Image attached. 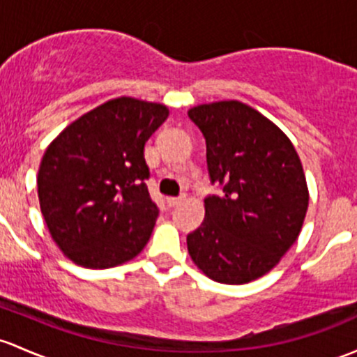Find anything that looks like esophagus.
<instances>
[{"label": "esophagus", "instance_id": "34e87169", "mask_svg": "<svg viewBox=\"0 0 357 357\" xmlns=\"http://www.w3.org/2000/svg\"><path fill=\"white\" fill-rule=\"evenodd\" d=\"M183 200H185V195H181V197H169L167 204H169V207H178Z\"/></svg>", "mask_w": 357, "mask_h": 357}]
</instances>
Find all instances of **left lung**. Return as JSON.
Instances as JSON below:
<instances>
[{
  "mask_svg": "<svg viewBox=\"0 0 357 357\" xmlns=\"http://www.w3.org/2000/svg\"><path fill=\"white\" fill-rule=\"evenodd\" d=\"M204 133L207 169L219 195L205 198V219L186 243L212 280L246 284L270 272L296 243L307 210V186L291 140L238 100L188 111Z\"/></svg>",
  "mask_w": 357,
  "mask_h": 357,
  "instance_id": "8db88e82",
  "label": "left lung"
}]
</instances>
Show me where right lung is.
Masks as SVG:
<instances>
[{
	"label": "right lung",
	"instance_id": "obj_1",
	"mask_svg": "<svg viewBox=\"0 0 357 357\" xmlns=\"http://www.w3.org/2000/svg\"><path fill=\"white\" fill-rule=\"evenodd\" d=\"M166 106L119 97L66 126L37 174L40 212L59 250L77 265L109 268L137 257L159 207L145 181V144Z\"/></svg>",
	"mask_w": 357,
	"mask_h": 357
}]
</instances>
